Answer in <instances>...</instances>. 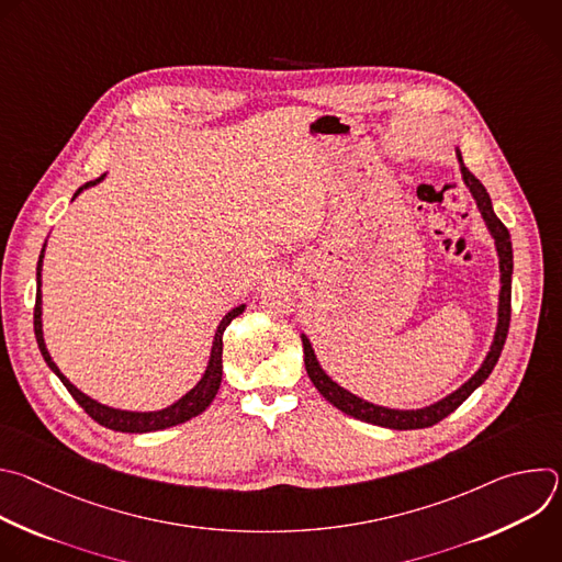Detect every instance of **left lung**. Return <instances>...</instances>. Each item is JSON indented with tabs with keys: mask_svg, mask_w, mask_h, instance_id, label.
Returning <instances> with one entry per match:
<instances>
[{
	"mask_svg": "<svg viewBox=\"0 0 562 562\" xmlns=\"http://www.w3.org/2000/svg\"><path fill=\"white\" fill-rule=\"evenodd\" d=\"M456 157L460 162V173H462V182L467 184L471 198L475 200V206L480 211V215H483L492 237H494V245H496V251H498V265H501V295H498V325H496V334H494V342L483 360V364L477 367V371L462 384L458 386L453 393L445 395L442 400H438V403L429 405V407H423V409H389V407H380V405H373V403H367V400L353 395L351 391H347L345 386H340L338 382H334L327 371L319 367L317 358H315V351L308 342V338L302 334V347H304V367H306V373L313 382V386L323 393L325 400H329V403L340 409L342 414L351 416V418H358V420H364V423H371V425H378V427H386V429H397V431H407V429H425V427H431L436 423H440L442 418H447L449 414H453L464 400L483 384L490 373L494 371L501 353H503V347H505V340H507V331H509V319H512V273H514V251H512V237H509V231L507 226L498 220V215L494 213V206H492V198L487 193V189L483 187V182H480L462 162V155H460V148H456Z\"/></svg>",
	"mask_w": 562,
	"mask_h": 562,
	"instance_id": "1",
	"label": "left lung"
}]
</instances>
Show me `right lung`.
<instances>
[{"instance_id": "1", "label": "right lung", "mask_w": 562, "mask_h": 562, "mask_svg": "<svg viewBox=\"0 0 562 562\" xmlns=\"http://www.w3.org/2000/svg\"><path fill=\"white\" fill-rule=\"evenodd\" d=\"M104 180L98 178L93 182H87L85 187H79L72 195V200L82 193L85 189H91L95 184H100ZM44 251H46V243L42 247V254H40V260H37V295H35V313H33V325H35V338H37V347L46 360V364L50 367V371L61 380V384L68 389V393L75 397V403L82 407L95 423H100L102 427L106 429H113V431H122V434H148V431H159V429H167V427H176V425H182L195 416H200L211 403L213 397L220 389V382H222V336H224V329L231 325V319L237 317L239 313H243L247 308V304H239L235 308H231L224 317L222 323L217 325L215 329V338H213V347H211V356H209V364H206V371L204 375L200 378V382L187 391L180 400H176L173 405H169L167 409H159V412H124V409H113V407H106L102 403H98V400L89 397L87 393L79 391L61 371L59 367L53 362L48 349H46V342H44V329H42V262H44Z\"/></svg>"}]
</instances>
